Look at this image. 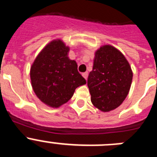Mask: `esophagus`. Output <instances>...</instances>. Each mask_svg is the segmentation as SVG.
<instances>
[{"label": "esophagus", "instance_id": "1", "mask_svg": "<svg viewBox=\"0 0 157 157\" xmlns=\"http://www.w3.org/2000/svg\"><path fill=\"white\" fill-rule=\"evenodd\" d=\"M82 76L85 78V79L87 80V78H88V72H84V73H82Z\"/></svg>", "mask_w": 157, "mask_h": 157}]
</instances>
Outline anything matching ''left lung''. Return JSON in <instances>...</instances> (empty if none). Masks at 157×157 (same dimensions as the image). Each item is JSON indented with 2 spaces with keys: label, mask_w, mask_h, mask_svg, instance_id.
<instances>
[{
  "label": "left lung",
  "mask_w": 157,
  "mask_h": 157,
  "mask_svg": "<svg viewBox=\"0 0 157 157\" xmlns=\"http://www.w3.org/2000/svg\"><path fill=\"white\" fill-rule=\"evenodd\" d=\"M132 78L131 67L122 52L112 45L101 46L95 52L87 80L93 105L102 112L118 108L127 98Z\"/></svg>",
  "instance_id": "left-lung-1"
}]
</instances>
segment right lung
<instances>
[{"mask_svg": "<svg viewBox=\"0 0 157 157\" xmlns=\"http://www.w3.org/2000/svg\"><path fill=\"white\" fill-rule=\"evenodd\" d=\"M69 47L54 40L43 48L30 67L31 85L43 103L58 108L71 98L75 90L86 81L68 58Z\"/></svg>", "mask_w": 157, "mask_h": 157, "instance_id": "obj_1", "label": "right lung"}]
</instances>
